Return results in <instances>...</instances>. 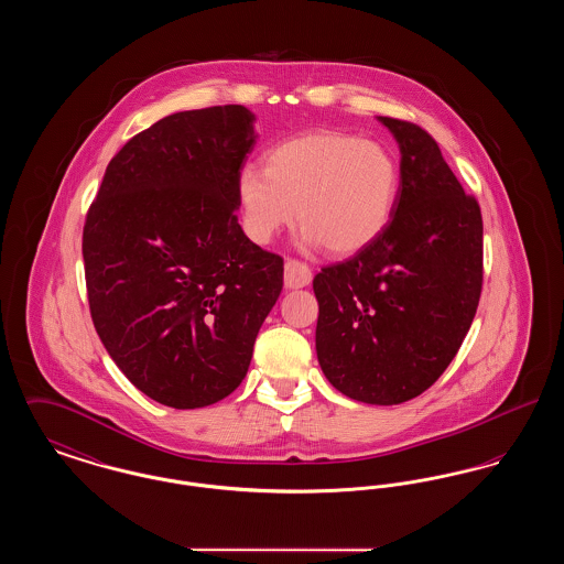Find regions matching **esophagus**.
<instances>
[{"label":"esophagus","instance_id":"obj_1","mask_svg":"<svg viewBox=\"0 0 564 564\" xmlns=\"http://www.w3.org/2000/svg\"><path fill=\"white\" fill-rule=\"evenodd\" d=\"M313 279L311 269L300 262V260H288L285 262V288L290 290H297V288H306Z\"/></svg>","mask_w":564,"mask_h":564}]
</instances>
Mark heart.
I'll return each instance as SVG.
<instances>
[{"label":"heart","instance_id":"1","mask_svg":"<svg viewBox=\"0 0 564 564\" xmlns=\"http://www.w3.org/2000/svg\"><path fill=\"white\" fill-rule=\"evenodd\" d=\"M400 188V162L384 145L319 131L272 148L264 171L242 169L237 198L253 241L269 242L297 209L306 241L322 242L332 256H350L384 232Z\"/></svg>","mask_w":564,"mask_h":564}]
</instances>
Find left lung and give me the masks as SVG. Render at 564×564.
Masks as SVG:
<instances>
[{"label":"left lung","mask_w":564,"mask_h":564,"mask_svg":"<svg viewBox=\"0 0 564 564\" xmlns=\"http://www.w3.org/2000/svg\"><path fill=\"white\" fill-rule=\"evenodd\" d=\"M402 152L384 232L313 279L317 357L350 400L408 402L444 375L482 294V214L419 124L378 116Z\"/></svg>","instance_id":"8db88e82"}]
</instances>
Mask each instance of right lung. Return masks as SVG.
Returning <instances> with one entry per match:
<instances>
[{"instance_id": "add662e5", "label": "right lung", "mask_w": 564, "mask_h": 564, "mask_svg": "<svg viewBox=\"0 0 564 564\" xmlns=\"http://www.w3.org/2000/svg\"><path fill=\"white\" fill-rule=\"evenodd\" d=\"M253 145L242 106L171 113L109 161L86 214L95 329L122 375L162 405L230 395L283 290V258L249 241L237 217Z\"/></svg>"}]
</instances>
